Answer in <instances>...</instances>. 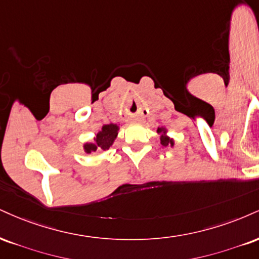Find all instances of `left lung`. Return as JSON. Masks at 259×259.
Here are the masks:
<instances>
[{
	"label": "left lung",
	"instance_id": "8db88e82",
	"mask_svg": "<svg viewBox=\"0 0 259 259\" xmlns=\"http://www.w3.org/2000/svg\"><path fill=\"white\" fill-rule=\"evenodd\" d=\"M158 133L161 134V136H160L161 145H163L164 147H166V146H171V147H172L174 140L170 139L169 136L166 135V129H165V127H158Z\"/></svg>",
	"mask_w": 259,
	"mask_h": 259
}]
</instances>
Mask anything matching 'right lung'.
Here are the masks:
<instances>
[{
    "label": "right lung",
    "mask_w": 259,
    "mask_h": 259,
    "mask_svg": "<svg viewBox=\"0 0 259 259\" xmlns=\"http://www.w3.org/2000/svg\"><path fill=\"white\" fill-rule=\"evenodd\" d=\"M118 130L119 126L117 124H106L102 126V129L96 134L94 138V142L84 143L83 148L85 153H92V152L96 151H106L113 145L114 140H116L118 135Z\"/></svg>",
    "instance_id": "obj_1"
}]
</instances>
